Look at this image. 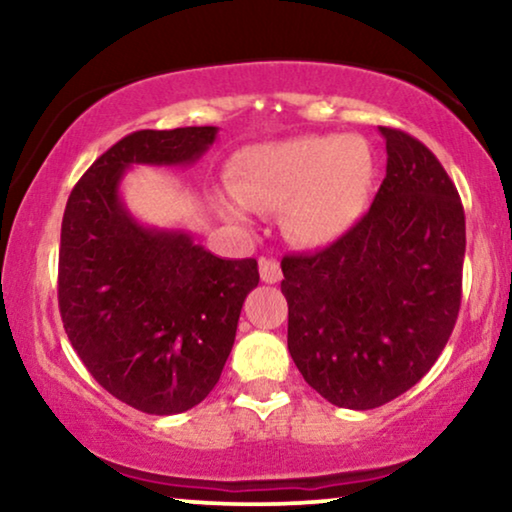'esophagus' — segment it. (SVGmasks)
Instances as JSON below:
<instances>
[{
    "instance_id": "1",
    "label": "esophagus",
    "mask_w": 512,
    "mask_h": 512,
    "mask_svg": "<svg viewBox=\"0 0 512 512\" xmlns=\"http://www.w3.org/2000/svg\"><path fill=\"white\" fill-rule=\"evenodd\" d=\"M258 270H261V279L265 284H277L282 279V268H279L277 261L272 258H261L258 261Z\"/></svg>"
}]
</instances>
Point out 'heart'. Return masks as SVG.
Listing matches in <instances>:
<instances>
[{
    "label": "heart",
    "instance_id": "obj_1",
    "mask_svg": "<svg viewBox=\"0 0 512 512\" xmlns=\"http://www.w3.org/2000/svg\"><path fill=\"white\" fill-rule=\"evenodd\" d=\"M373 153L354 135H305L251 146L235 158L230 191L216 209L233 223L282 207L286 235L305 247H326L347 235L366 212Z\"/></svg>",
    "mask_w": 512,
    "mask_h": 512
}]
</instances>
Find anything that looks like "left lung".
<instances>
[{
    "instance_id": "1",
    "label": "left lung",
    "mask_w": 512,
    "mask_h": 512,
    "mask_svg": "<svg viewBox=\"0 0 512 512\" xmlns=\"http://www.w3.org/2000/svg\"><path fill=\"white\" fill-rule=\"evenodd\" d=\"M387 177L331 247L282 261L289 352L328 403L373 410L429 373L461 305L466 219L438 158L380 128Z\"/></svg>"
}]
</instances>
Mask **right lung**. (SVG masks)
Here are the masks:
<instances>
[{
  "mask_svg": "<svg viewBox=\"0 0 512 512\" xmlns=\"http://www.w3.org/2000/svg\"><path fill=\"white\" fill-rule=\"evenodd\" d=\"M216 132H132L88 167L62 216L58 300L69 342L111 396L146 415L186 412L214 389L258 265L214 256L188 230L139 223L121 181L132 165L198 163Z\"/></svg>",
  "mask_w": 512,
  "mask_h": 512,
  "instance_id": "obj_1",
  "label": "right lung"
}]
</instances>
